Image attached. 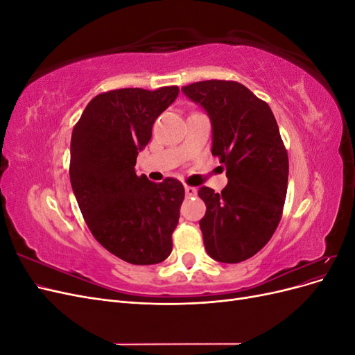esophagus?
Returning a JSON list of instances; mask_svg holds the SVG:
<instances>
[{"mask_svg": "<svg viewBox=\"0 0 355 355\" xmlns=\"http://www.w3.org/2000/svg\"><path fill=\"white\" fill-rule=\"evenodd\" d=\"M185 194H187V197H194L197 194V189L194 187L185 185Z\"/></svg>", "mask_w": 355, "mask_h": 355, "instance_id": "1", "label": "esophagus"}]
</instances>
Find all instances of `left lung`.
Listing matches in <instances>:
<instances>
[{"label":"left lung","instance_id":"obj_1","mask_svg":"<svg viewBox=\"0 0 355 355\" xmlns=\"http://www.w3.org/2000/svg\"><path fill=\"white\" fill-rule=\"evenodd\" d=\"M207 111L211 154L227 167L222 192L201 187L206 214L200 220L204 247L214 261L239 263L271 240L282 220L288 157L275 116L265 101L237 81L207 80L182 87Z\"/></svg>","mask_w":355,"mask_h":355}]
</instances>
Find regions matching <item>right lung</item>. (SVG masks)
Returning a JSON list of instances; mask_svg holds the SVG:
<instances>
[{
  "label": "right lung",
  "mask_w": 355,
  "mask_h": 355,
  "mask_svg": "<svg viewBox=\"0 0 355 355\" xmlns=\"http://www.w3.org/2000/svg\"><path fill=\"white\" fill-rule=\"evenodd\" d=\"M178 94V85L103 92L72 130L69 178L83 218L99 244L133 265L163 262L173 247L185 188L175 178L154 184L135 166Z\"/></svg>",
  "instance_id": "right-lung-1"
}]
</instances>
